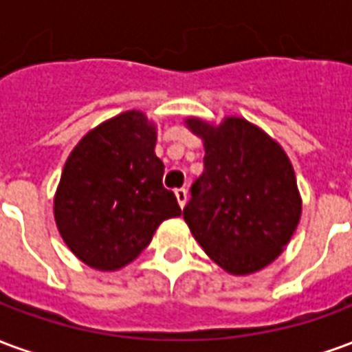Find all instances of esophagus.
I'll return each instance as SVG.
<instances>
[{
	"label": "esophagus",
	"mask_w": 352,
	"mask_h": 352,
	"mask_svg": "<svg viewBox=\"0 0 352 352\" xmlns=\"http://www.w3.org/2000/svg\"><path fill=\"white\" fill-rule=\"evenodd\" d=\"M175 198L177 201H179V206L181 207L186 206V199H188V192H186V188H177Z\"/></svg>",
	"instance_id": "34e87169"
}]
</instances>
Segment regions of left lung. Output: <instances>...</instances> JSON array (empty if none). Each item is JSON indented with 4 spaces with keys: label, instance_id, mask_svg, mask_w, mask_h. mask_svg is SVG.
Masks as SVG:
<instances>
[{
    "label": "left lung",
    "instance_id": "1",
    "mask_svg": "<svg viewBox=\"0 0 352 352\" xmlns=\"http://www.w3.org/2000/svg\"><path fill=\"white\" fill-rule=\"evenodd\" d=\"M204 139V173L183 217L204 251L234 275L272 264L290 241L302 199L287 153L258 126L228 116L219 126L188 118Z\"/></svg>",
    "mask_w": 352,
    "mask_h": 352
}]
</instances>
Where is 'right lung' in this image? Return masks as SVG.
I'll return each mask as SVG.
<instances>
[{
    "mask_svg": "<svg viewBox=\"0 0 352 352\" xmlns=\"http://www.w3.org/2000/svg\"><path fill=\"white\" fill-rule=\"evenodd\" d=\"M154 146L156 126L141 111H126L88 131L65 162L54 219L65 245L90 267H122L162 222L181 214L162 184Z\"/></svg>",
    "mask_w": 352,
    "mask_h": 352,
    "instance_id": "1",
    "label": "right lung"
}]
</instances>
